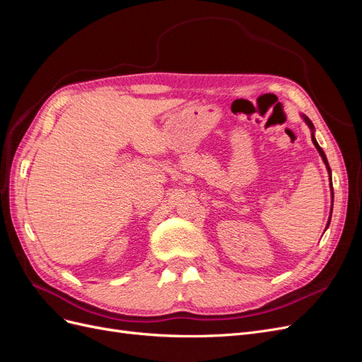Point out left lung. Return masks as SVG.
Returning <instances> with one entry per match:
<instances>
[{"label": "left lung", "mask_w": 362, "mask_h": 362, "mask_svg": "<svg viewBox=\"0 0 362 362\" xmlns=\"http://www.w3.org/2000/svg\"><path fill=\"white\" fill-rule=\"evenodd\" d=\"M303 119H305V122L306 124H308V127L314 131V125H313V122H311V120L308 119V117H306V116H303ZM311 137H313V141H314V145H315V148L317 149H319V152H320V156H322V158H323V161H325V164H326V168H327V170H329V173H331V168H329V163H327V158H326V156H325V152H323V149L319 146V144H317V141H315V139H314V133L311 134ZM334 194V193H332ZM329 222H331V217H329ZM327 226H329V223H327Z\"/></svg>", "instance_id": "left-lung-1"}]
</instances>
